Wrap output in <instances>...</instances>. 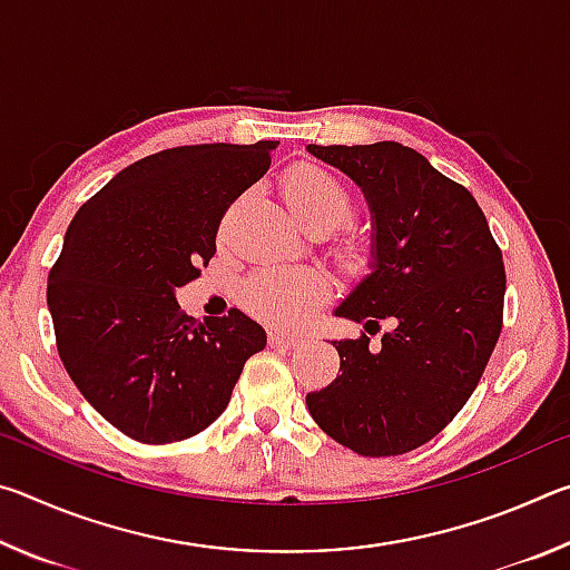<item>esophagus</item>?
<instances>
[{
    "label": "esophagus",
    "instance_id": "34e87169",
    "mask_svg": "<svg viewBox=\"0 0 570 570\" xmlns=\"http://www.w3.org/2000/svg\"><path fill=\"white\" fill-rule=\"evenodd\" d=\"M304 342V336L298 334H286V332H272L268 334V344L272 346H282V350H294Z\"/></svg>",
    "mask_w": 570,
    "mask_h": 570
}]
</instances>
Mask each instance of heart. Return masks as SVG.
<instances>
[{
    "label": "heart",
    "mask_w": 570,
    "mask_h": 570,
    "mask_svg": "<svg viewBox=\"0 0 570 570\" xmlns=\"http://www.w3.org/2000/svg\"><path fill=\"white\" fill-rule=\"evenodd\" d=\"M286 208L308 230H334L352 216L350 190L330 170L302 163L282 180ZM330 296V278L314 268H268L246 286V304L256 316L276 326H298Z\"/></svg>",
    "instance_id": "1"
}]
</instances>
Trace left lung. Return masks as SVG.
I'll return each instance as SVG.
<instances>
[{
    "mask_svg": "<svg viewBox=\"0 0 570 570\" xmlns=\"http://www.w3.org/2000/svg\"><path fill=\"white\" fill-rule=\"evenodd\" d=\"M346 173L372 214V274L336 306L366 332L393 322L380 345L332 342L336 380L306 394L314 422L364 458L424 445L465 407L503 330L505 266L472 193L417 150L306 146Z\"/></svg>",
    "mask_w": 570,
    "mask_h": 570,
    "instance_id": "obj_1",
    "label": "left lung"
}]
</instances>
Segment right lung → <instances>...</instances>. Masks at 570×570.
<instances>
[{
    "label": "right lung",
    "mask_w": 570,
    "mask_h": 570,
    "mask_svg": "<svg viewBox=\"0 0 570 570\" xmlns=\"http://www.w3.org/2000/svg\"><path fill=\"white\" fill-rule=\"evenodd\" d=\"M276 140L160 150L77 210L47 278L57 352L112 428L146 445L204 432L266 332L244 312L196 322L176 288L216 254L228 206L272 166Z\"/></svg>",
    "instance_id": "add662e5"
}]
</instances>
